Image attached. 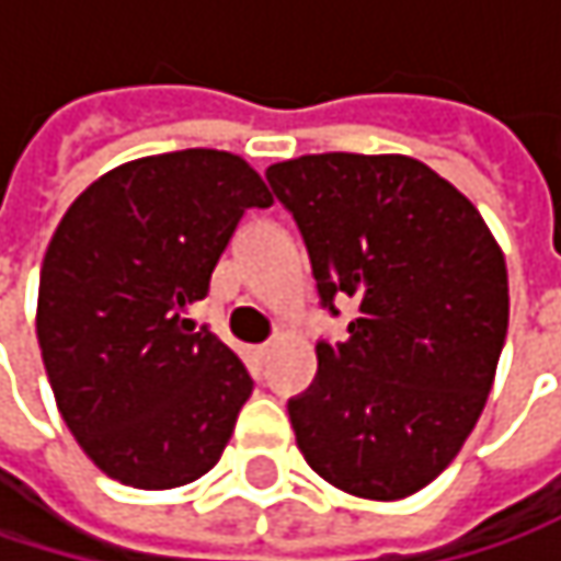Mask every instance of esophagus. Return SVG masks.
<instances>
[{
	"label": "esophagus",
	"instance_id": "esophagus-1",
	"mask_svg": "<svg viewBox=\"0 0 561 561\" xmlns=\"http://www.w3.org/2000/svg\"><path fill=\"white\" fill-rule=\"evenodd\" d=\"M253 354H256L260 360H266V357L273 354V344H260V347H253Z\"/></svg>",
	"mask_w": 561,
	"mask_h": 561
}]
</instances>
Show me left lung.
Here are the masks:
<instances>
[{"instance_id": "obj_1", "label": "left lung", "mask_w": 561, "mask_h": 561, "mask_svg": "<svg viewBox=\"0 0 561 561\" xmlns=\"http://www.w3.org/2000/svg\"><path fill=\"white\" fill-rule=\"evenodd\" d=\"M291 210L321 301L357 318L318 344L311 390L288 402L298 451L331 488L402 501L474 432L510 321L501 243L481 210L409 156L324 152L266 169Z\"/></svg>"}]
</instances>
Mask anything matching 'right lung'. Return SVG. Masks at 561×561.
Masks as SVG:
<instances>
[{
    "mask_svg": "<svg viewBox=\"0 0 561 561\" xmlns=\"http://www.w3.org/2000/svg\"><path fill=\"white\" fill-rule=\"evenodd\" d=\"M270 204L247 159L184 149L110 169L60 217L35 331L60 419L106 478L171 491L220 461L253 380L184 314L243 210Z\"/></svg>",
    "mask_w": 561,
    "mask_h": 561,
    "instance_id": "obj_1",
    "label": "right lung"
}]
</instances>
